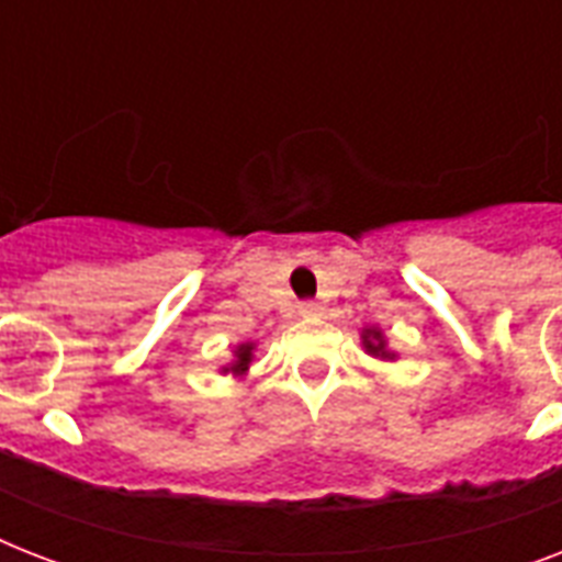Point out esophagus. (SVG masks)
Here are the masks:
<instances>
[{"label":"esophagus","mask_w":562,"mask_h":562,"mask_svg":"<svg viewBox=\"0 0 562 562\" xmlns=\"http://www.w3.org/2000/svg\"><path fill=\"white\" fill-rule=\"evenodd\" d=\"M297 312L303 317H317L321 312H324V306H321V303H315V300H306V303H300Z\"/></svg>","instance_id":"1"}]
</instances>
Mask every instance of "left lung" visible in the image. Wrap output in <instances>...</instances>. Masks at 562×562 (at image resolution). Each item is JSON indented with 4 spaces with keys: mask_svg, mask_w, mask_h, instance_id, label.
<instances>
[{
    "mask_svg": "<svg viewBox=\"0 0 562 562\" xmlns=\"http://www.w3.org/2000/svg\"><path fill=\"white\" fill-rule=\"evenodd\" d=\"M359 338H361V347H364V352H368V356H373V359H379V361L400 359V352L387 347V338H384V333L379 329V326H364Z\"/></svg>",
    "mask_w": 562,
    "mask_h": 562,
    "instance_id": "left-lung-1",
    "label": "left lung"
}]
</instances>
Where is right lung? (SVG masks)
Masks as SVG:
<instances>
[{
	"mask_svg": "<svg viewBox=\"0 0 562 562\" xmlns=\"http://www.w3.org/2000/svg\"><path fill=\"white\" fill-rule=\"evenodd\" d=\"M254 361H256V341H241L233 347V359H229L218 373L233 375V379H245V375L250 373V368H254Z\"/></svg>",
	"mask_w": 562,
	"mask_h": 562,
	"instance_id": "add662e5",
	"label": "right lung"
}]
</instances>
